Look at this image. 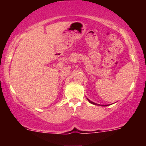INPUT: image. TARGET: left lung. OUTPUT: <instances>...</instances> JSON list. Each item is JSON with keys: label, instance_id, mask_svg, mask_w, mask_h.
<instances>
[{"label": "left lung", "instance_id": "8db88e82", "mask_svg": "<svg viewBox=\"0 0 146 146\" xmlns=\"http://www.w3.org/2000/svg\"><path fill=\"white\" fill-rule=\"evenodd\" d=\"M87 99H88V101L89 102L91 103V104H94V105H99V104H96V103H94V102H91V100H89V99H88V98H87ZM100 106H107V105H103V104H102V105H100Z\"/></svg>", "mask_w": 146, "mask_h": 146}]
</instances>
